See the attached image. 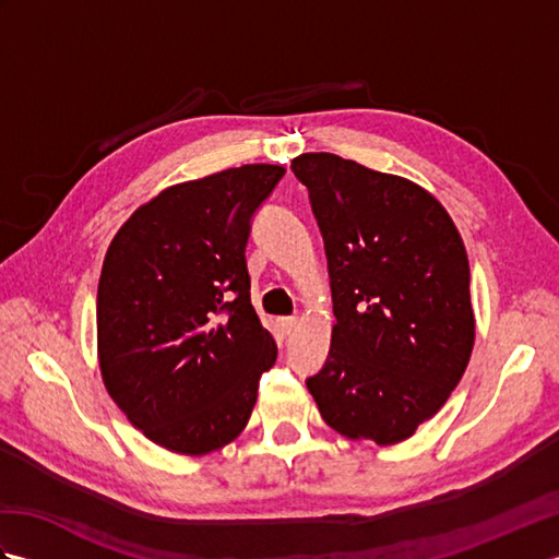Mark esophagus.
I'll return each instance as SVG.
<instances>
[{
  "mask_svg": "<svg viewBox=\"0 0 559 559\" xmlns=\"http://www.w3.org/2000/svg\"><path fill=\"white\" fill-rule=\"evenodd\" d=\"M295 326H298V319H295V317H281V319H278V329H281L283 336L293 334Z\"/></svg>",
  "mask_w": 559,
  "mask_h": 559,
  "instance_id": "34e87169",
  "label": "esophagus"
}]
</instances>
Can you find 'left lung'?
Wrapping results in <instances>:
<instances>
[{
    "label": "left lung",
    "mask_w": 559,
    "mask_h": 559,
    "mask_svg": "<svg viewBox=\"0 0 559 559\" xmlns=\"http://www.w3.org/2000/svg\"><path fill=\"white\" fill-rule=\"evenodd\" d=\"M290 170L324 237L336 324L307 389L326 425L396 444L444 406L466 372L476 319L454 221L411 180L334 153Z\"/></svg>",
    "instance_id": "1"
}]
</instances>
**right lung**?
Returning a JSON list of instances; mask_svg holds the SVG:
<instances>
[{
	"mask_svg": "<svg viewBox=\"0 0 559 559\" xmlns=\"http://www.w3.org/2000/svg\"><path fill=\"white\" fill-rule=\"evenodd\" d=\"M286 170L242 165L163 189L139 206L103 261L98 360L136 430L201 456L245 430L276 341L249 300L245 247Z\"/></svg>",
	"mask_w": 559,
	"mask_h": 559,
	"instance_id": "add662e5",
	"label": "right lung"
}]
</instances>
